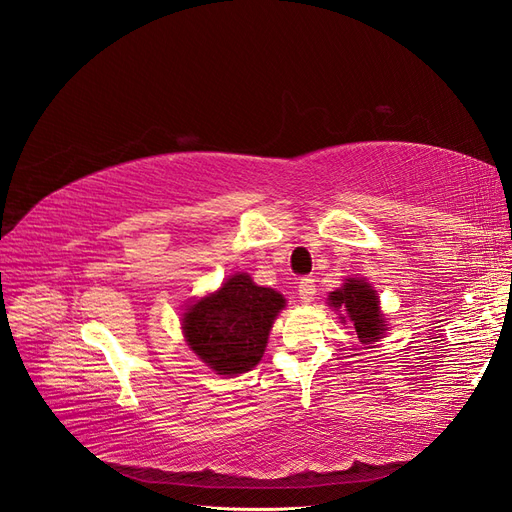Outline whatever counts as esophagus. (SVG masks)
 I'll list each match as a JSON object with an SVG mask.
<instances>
[{"label": "esophagus", "instance_id": "34e87169", "mask_svg": "<svg viewBox=\"0 0 512 512\" xmlns=\"http://www.w3.org/2000/svg\"><path fill=\"white\" fill-rule=\"evenodd\" d=\"M314 297H316V284H314V280H312V277H301V282H299V299L303 303H309V301H314Z\"/></svg>", "mask_w": 512, "mask_h": 512}]
</instances>
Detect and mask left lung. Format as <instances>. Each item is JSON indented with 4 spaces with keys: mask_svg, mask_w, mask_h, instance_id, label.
Masks as SVG:
<instances>
[{
    "mask_svg": "<svg viewBox=\"0 0 512 512\" xmlns=\"http://www.w3.org/2000/svg\"><path fill=\"white\" fill-rule=\"evenodd\" d=\"M329 301L337 309H346L354 331L363 344L374 342L384 331V316L380 314L376 290L363 280H348L342 288L329 294Z\"/></svg>",
    "mask_w": 512,
    "mask_h": 512,
    "instance_id": "8db88e82",
    "label": "left lung"
}]
</instances>
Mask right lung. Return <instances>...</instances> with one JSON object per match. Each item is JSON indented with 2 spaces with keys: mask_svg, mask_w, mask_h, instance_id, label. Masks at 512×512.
<instances>
[{
  "mask_svg": "<svg viewBox=\"0 0 512 512\" xmlns=\"http://www.w3.org/2000/svg\"><path fill=\"white\" fill-rule=\"evenodd\" d=\"M284 303L280 292L237 273L218 292L190 307L183 318L185 339L218 374H243L265 354L271 324Z\"/></svg>",
  "mask_w": 512,
  "mask_h": 512,
  "instance_id": "1",
  "label": "right lung"
}]
</instances>
